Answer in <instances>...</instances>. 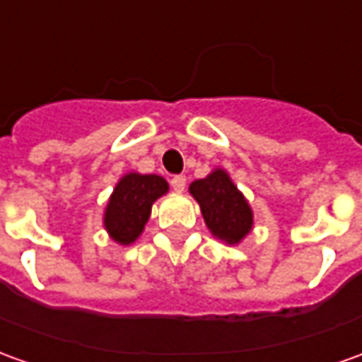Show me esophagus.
Instances as JSON below:
<instances>
[{"instance_id":"obj_1","label":"esophagus","mask_w":362,"mask_h":362,"mask_svg":"<svg viewBox=\"0 0 362 362\" xmlns=\"http://www.w3.org/2000/svg\"><path fill=\"white\" fill-rule=\"evenodd\" d=\"M170 184H173V188L176 189V192H182V189L186 188V176H184V174H178V176H174L173 180H170Z\"/></svg>"}]
</instances>
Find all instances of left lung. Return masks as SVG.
I'll list each match as a JSON object with an SVG mask.
<instances>
[{"label": "left lung", "instance_id": "8db88e82", "mask_svg": "<svg viewBox=\"0 0 362 362\" xmlns=\"http://www.w3.org/2000/svg\"><path fill=\"white\" fill-rule=\"evenodd\" d=\"M189 194L198 199L206 225L221 241L235 245L251 231V207L227 173L216 170L207 178L192 182Z\"/></svg>", "mask_w": 362, "mask_h": 362}]
</instances>
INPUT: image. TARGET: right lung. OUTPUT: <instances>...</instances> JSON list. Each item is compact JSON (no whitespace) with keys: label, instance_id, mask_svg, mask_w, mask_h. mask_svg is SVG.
Instances as JSON below:
<instances>
[{"label":"right lung","instance_id":"1","mask_svg":"<svg viewBox=\"0 0 362 362\" xmlns=\"http://www.w3.org/2000/svg\"><path fill=\"white\" fill-rule=\"evenodd\" d=\"M166 192L168 184L156 174L131 173L123 176L105 209V229L121 245L133 243L145 229L153 202Z\"/></svg>","mask_w":362,"mask_h":362}]
</instances>
